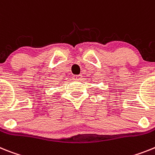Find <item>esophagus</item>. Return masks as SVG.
<instances>
[{"instance_id":"esophagus-1","label":"esophagus","mask_w":155,"mask_h":155,"mask_svg":"<svg viewBox=\"0 0 155 155\" xmlns=\"http://www.w3.org/2000/svg\"><path fill=\"white\" fill-rule=\"evenodd\" d=\"M82 78H83V76H82V75H77V76H73L72 79H73L74 80H80V79H82Z\"/></svg>"}]
</instances>
